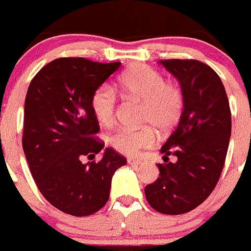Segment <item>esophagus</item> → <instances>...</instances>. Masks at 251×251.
Here are the masks:
<instances>
[{
	"label": "esophagus",
	"mask_w": 251,
	"mask_h": 251,
	"mask_svg": "<svg viewBox=\"0 0 251 251\" xmlns=\"http://www.w3.org/2000/svg\"><path fill=\"white\" fill-rule=\"evenodd\" d=\"M127 162H128V165H132V166H139V165H141V163H142V161H141V160H133V158H128V160H127Z\"/></svg>",
	"instance_id": "obj_1"
}]
</instances>
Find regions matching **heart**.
<instances>
[{"label":"heart","mask_w":251,"mask_h":251,"mask_svg":"<svg viewBox=\"0 0 251 251\" xmlns=\"http://www.w3.org/2000/svg\"><path fill=\"white\" fill-rule=\"evenodd\" d=\"M119 86L126 97L142 101V123L170 131L178 123L183 110V93L177 84L165 81L160 72L149 65H135L121 76ZM118 99L110 85H101L91 97V110L102 126H111L116 119ZM156 133L151 126L121 128L110 136L109 142L120 153L133 156L150 147Z\"/></svg>","instance_id":"b5f03b06"}]
</instances>
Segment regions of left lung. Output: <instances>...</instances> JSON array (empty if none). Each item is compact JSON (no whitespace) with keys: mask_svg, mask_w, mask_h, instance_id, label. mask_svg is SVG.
<instances>
[{"mask_svg":"<svg viewBox=\"0 0 251 251\" xmlns=\"http://www.w3.org/2000/svg\"><path fill=\"white\" fill-rule=\"evenodd\" d=\"M161 64L178 79L183 93L181 119L161 147L160 177L145 187L153 209L183 214L202 204L217 186L226 162L231 114L226 89L217 73L196 59H166ZM177 157L168 163V156Z\"/></svg>","mask_w":251,"mask_h":251,"instance_id":"obj_1","label":"left lung"}]
</instances>
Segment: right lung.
<instances>
[{
  "label": "right lung",
  "mask_w": 251,
  "mask_h": 251,
  "mask_svg": "<svg viewBox=\"0 0 251 251\" xmlns=\"http://www.w3.org/2000/svg\"><path fill=\"white\" fill-rule=\"evenodd\" d=\"M121 63L58 58L36 74L25 102L22 145L37 187L53 207L86 217L106 204L115 171L126 158L94 136L99 121L91 110L94 91Z\"/></svg>",
  "instance_id": "add662e5"
}]
</instances>
